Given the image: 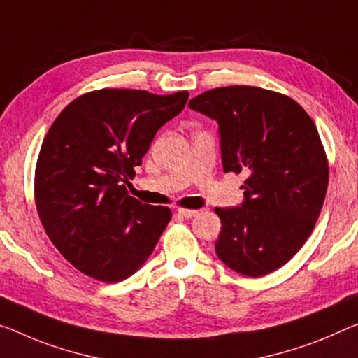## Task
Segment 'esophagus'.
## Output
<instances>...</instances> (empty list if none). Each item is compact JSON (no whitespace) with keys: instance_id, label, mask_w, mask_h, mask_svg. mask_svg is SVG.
<instances>
[{"instance_id":"1","label":"esophagus","mask_w":358,"mask_h":358,"mask_svg":"<svg viewBox=\"0 0 358 358\" xmlns=\"http://www.w3.org/2000/svg\"><path fill=\"white\" fill-rule=\"evenodd\" d=\"M178 214H179V216L185 217V219H190V217H195L196 214H198V211L196 210H185V208H179Z\"/></svg>"}]
</instances>
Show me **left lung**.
Instances as JSON below:
<instances>
[{
	"mask_svg": "<svg viewBox=\"0 0 358 358\" xmlns=\"http://www.w3.org/2000/svg\"><path fill=\"white\" fill-rule=\"evenodd\" d=\"M189 107L216 120L225 173H245L241 206L216 208V255L246 277L287 264L309 238L328 187V160L312 118L288 96L256 86L210 90Z\"/></svg>",
	"mask_w": 358,
	"mask_h": 358,
	"instance_id": "8db88e82",
	"label": "left lung"
}]
</instances>
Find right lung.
Returning <instances> with one entry per match:
<instances>
[{
  "instance_id": "1",
  "label": "right lung",
  "mask_w": 358,
  "mask_h": 358,
  "mask_svg": "<svg viewBox=\"0 0 358 358\" xmlns=\"http://www.w3.org/2000/svg\"><path fill=\"white\" fill-rule=\"evenodd\" d=\"M187 99V91L106 87L71 101L49 128L35 169L38 216L60 255L87 277L128 278L171 221L169 208L141 203L126 184Z\"/></svg>"
}]
</instances>
